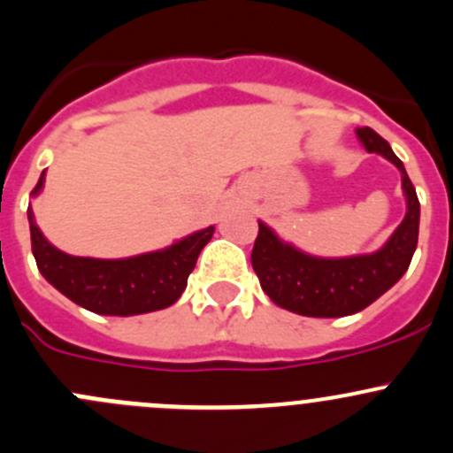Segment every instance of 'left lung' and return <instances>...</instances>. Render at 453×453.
Listing matches in <instances>:
<instances>
[{
    "label": "left lung",
    "instance_id": "obj_1",
    "mask_svg": "<svg viewBox=\"0 0 453 453\" xmlns=\"http://www.w3.org/2000/svg\"><path fill=\"white\" fill-rule=\"evenodd\" d=\"M357 138L368 153L383 155L399 168L408 212L381 250L346 258H319L300 252L258 221L252 267L272 303L291 313L307 318H344L362 311L399 282L417 250L421 205L403 162L370 127L357 129Z\"/></svg>",
    "mask_w": 453,
    "mask_h": 453
}]
</instances>
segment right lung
Returning a JSON list of instances; mask_svg holds the SVG:
<instances>
[{"label":"right lung","mask_w":453,"mask_h":453,"mask_svg":"<svg viewBox=\"0 0 453 453\" xmlns=\"http://www.w3.org/2000/svg\"><path fill=\"white\" fill-rule=\"evenodd\" d=\"M45 173L32 195L43 188ZM32 254L45 280L79 307L100 315H138L159 311L180 300L214 226L177 241L171 248L131 258L103 260L70 256L54 248L28 208Z\"/></svg>","instance_id":"1"}]
</instances>
